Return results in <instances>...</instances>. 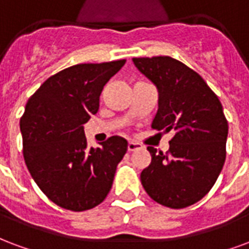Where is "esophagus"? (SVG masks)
<instances>
[{
  "label": "esophagus",
  "mask_w": 249,
  "mask_h": 249,
  "mask_svg": "<svg viewBox=\"0 0 249 249\" xmlns=\"http://www.w3.org/2000/svg\"><path fill=\"white\" fill-rule=\"evenodd\" d=\"M139 148H140V143L134 142V141H129V142H128V150H129V152L137 150Z\"/></svg>",
  "instance_id": "1"
}]
</instances>
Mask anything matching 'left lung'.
Listing matches in <instances>:
<instances>
[{"mask_svg":"<svg viewBox=\"0 0 249 249\" xmlns=\"http://www.w3.org/2000/svg\"><path fill=\"white\" fill-rule=\"evenodd\" d=\"M132 60L158 91L152 128L174 133L166 154L148 146L152 162L141 173V183L157 203L185 209L211 190L226 161L228 124L223 107L199 73L179 60Z\"/></svg>","mask_w":249,"mask_h":249,"instance_id":"obj_1","label":"left lung"}]
</instances>
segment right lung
<instances>
[{
    "instance_id": "1",
    "label": "right lung",
    "mask_w": 249,
    "mask_h": 249,
    "mask_svg": "<svg viewBox=\"0 0 249 249\" xmlns=\"http://www.w3.org/2000/svg\"><path fill=\"white\" fill-rule=\"evenodd\" d=\"M124 64L123 59L68 67L27 101L19 124L23 158L40 190L62 209H93L112 187L128 141L113 136L88 149L84 124L96 115L103 88Z\"/></svg>"
}]
</instances>
